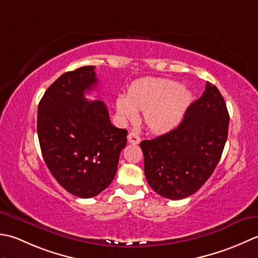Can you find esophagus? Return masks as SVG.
I'll return each mask as SVG.
<instances>
[{
  "label": "esophagus",
  "instance_id": "esophagus-1",
  "mask_svg": "<svg viewBox=\"0 0 258 258\" xmlns=\"http://www.w3.org/2000/svg\"><path fill=\"white\" fill-rule=\"evenodd\" d=\"M128 143L134 144V145H138L140 143V137L135 133H129L128 134Z\"/></svg>",
  "mask_w": 258,
  "mask_h": 258
}]
</instances>
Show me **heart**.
Returning <instances> with one entry per match:
<instances>
[{"label":"heart","instance_id":"1","mask_svg":"<svg viewBox=\"0 0 258 258\" xmlns=\"http://www.w3.org/2000/svg\"><path fill=\"white\" fill-rule=\"evenodd\" d=\"M191 101L186 87L168 79H144L129 88L125 98L117 100V111L122 119H134L144 111L145 124L155 133H167L179 123Z\"/></svg>","mask_w":258,"mask_h":258}]
</instances>
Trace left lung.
Instances as JSON below:
<instances>
[{
    "label": "left lung",
    "instance_id": "8db88e82",
    "mask_svg": "<svg viewBox=\"0 0 258 258\" xmlns=\"http://www.w3.org/2000/svg\"><path fill=\"white\" fill-rule=\"evenodd\" d=\"M228 125L222 93L207 81L203 96L188 107L177 128L140 143L149 186L173 201L195 194L222 157Z\"/></svg>",
    "mask_w": 258,
    "mask_h": 258
}]
</instances>
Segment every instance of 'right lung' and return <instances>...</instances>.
<instances>
[{
	"label": "right lung",
	"instance_id": "1",
	"mask_svg": "<svg viewBox=\"0 0 258 258\" xmlns=\"http://www.w3.org/2000/svg\"><path fill=\"white\" fill-rule=\"evenodd\" d=\"M93 66L63 73L49 87L38 107L42 156L56 181L72 195L91 198L115 176L125 129L112 125L101 100L85 93L97 87Z\"/></svg>",
	"mask_w": 258,
	"mask_h": 258
}]
</instances>
